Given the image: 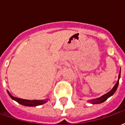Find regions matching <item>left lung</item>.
Instances as JSON below:
<instances>
[{
  "label": "left lung",
  "mask_w": 125,
  "mask_h": 125,
  "mask_svg": "<svg viewBox=\"0 0 125 125\" xmlns=\"http://www.w3.org/2000/svg\"><path fill=\"white\" fill-rule=\"evenodd\" d=\"M120 77H121V71H120V73H119V75H118V80L117 82H116V84L115 85V86L113 87V88L111 90H110V92H108V93H106L104 95H103L101 97H100L98 98H96V99H94V100H89L90 102H92L93 104H100V103H102V102H104L105 100H106L109 98L110 96H111L112 95L114 94V93L115 92V91L117 89V88H118V83H119V78H120Z\"/></svg>",
  "instance_id": "left-lung-1"
}]
</instances>
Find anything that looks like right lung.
Segmentation results:
<instances>
[{"label": "right lung", "mask_w": 125, "mask_h": 125, "mask_svg": "<svg viewBox=\"0 0 125 125\" xmlns=\"http://www.w3.org/2000/svg\"><path fill=\"white\" fill-rule=\"evenodd\" d=\"M8 94L9 95V96L14 100L15 101H17L18 103H19L21 104L24 105V106H38V105H41L47 102V100H25L21 99L19 98H16V97L12 96L11 94H10L9 91H7Z\"/></svg>", "instance_id": "right-lung-1"}]
</instances>
